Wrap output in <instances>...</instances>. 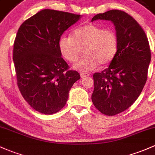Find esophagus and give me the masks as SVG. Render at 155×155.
Segmentation results:
<instances>
[{
	"label": "esophagus",
	"instance_id": "obj_1",
	"mask_svg": "<svg viewBox=\"0 0 155 155\" xmlns=\"http://www.w3.org/2000/svg\"><path fill=\"white\" fill-rule=\"evenodd\" d=\"M88 75H89V74H88V73H86V72H81V77L82 78L87 77Z\"/></svg>",
	"mask_w": 155,
	"mask_h": 155
}]
</instances>
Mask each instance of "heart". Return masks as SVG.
<instances>
[{
  "instance_id": "b5f03b06",
  "label": "heart",
  "mask_w": 155,
  "mask_h": 155,
  "mask_svg": "<svg viewBox=\"0 0 155 155\" xmlns=\"http://www.w3.org/2000/svg\"><path fill=\"white\" fill-rule=\"evenodd\" d=\"M84 48L85 55L74 64V69L90 71L101 64L106 65L117 54L118 39L116 33L95 24H86L74 31L72 37L62 36L58 42L61 54L70 63L78 61Z\"/></svg>"
}]
</instances>
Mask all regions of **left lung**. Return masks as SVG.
<instances>
[{
	"label": "left lung",
	"mask_w": 155,
	"mask_h": 155,
	"mask_svg": "<svg viewBox=\"0 0 155 155\" xmlns=\"http://www.w3.org/2000/svg\"><path fill=\"white\" fill-rule=\"evenodd\" d=\"M96 20L114 24L118 49L109 67L93 74L91 101L101 113L113 116L130 107L140 94L147 81L151 50L143 29L125 12L112 9L96 15L91 22Z\"/></svg>",
	"instance_id": "1"
}]
</instances>
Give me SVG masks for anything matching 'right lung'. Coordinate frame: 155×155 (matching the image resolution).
Masks as SVG:
<instances>
[{
	"label": "right lung",
	"instance_id": "obj_1",
	"mask_svg": "<svg viewBox=\"0 0 155 155\" xmlns=\"http://www.w3.org/2000/svg\"><path fill=\"white\" fill-rule=\"evenodd\" d=\"M81 15L43 9L25 21L14 43L17 84L25 101L45 114L61 110L73 84L81 78L61 58L58 42Z\"/></svg>",
	"mask_w": 155,
	"mask_h": 155
}]
</instances>
